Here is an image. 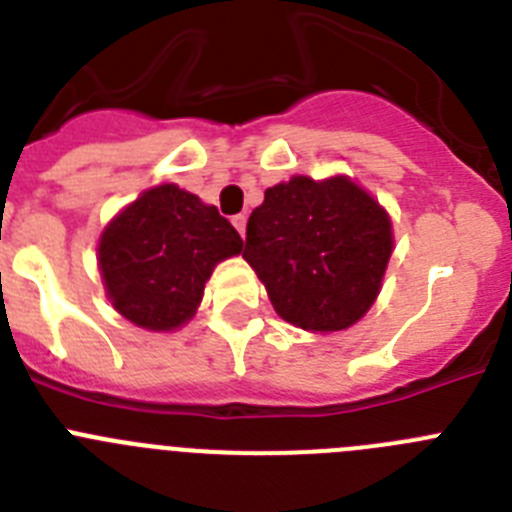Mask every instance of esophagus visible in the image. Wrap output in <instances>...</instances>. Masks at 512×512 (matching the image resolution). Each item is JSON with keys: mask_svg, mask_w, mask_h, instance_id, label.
Listing matches in <instances>:
<instances>
[{"mask_svg": "<svg viewBox=\"0 0 512 512\" xmlns=\"http://www.w3.org/2000/svg\"><path fill=\"white\" fill-rule=\"evenodd\" d=\"M233 225H235V230H238V233H241V238H243V235H246V215H235L233 217Z\"/></svg>", "mask_w": 512, "mask_h": 512, "instance_id": "34e87169", "label": "esophagus"}]
</instances>
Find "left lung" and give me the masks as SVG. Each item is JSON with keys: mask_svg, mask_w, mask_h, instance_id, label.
<instances>
[{"mask_svg": "<svg viewBox=\"0 0 512 512\" xmlns=\"http://www.w3.org/2000/svg\"><path fill=\"white\" fill-rule=\"evenodd\" d=\"M390 256V215L346 176H292L269 187L246 225L243 259L274 310L312 333L346 330L364 318Z\"/></svg>", "mask_w": 512, "mask_h": 512, "instance_id": "obj_1", "label": "left lung"}]
</instances>
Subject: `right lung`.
I'll return each instance as SVG.
<instances>
[{"mask_svg":"<svg viewBox=\"0 0 512 512\" xmlns=\"http://www.w3.org/2000/svg\"><path fill=\"white\" fill-rule=\"evenodd\" d=\"M243 241L217 207L158 184L104 228L97 259L112 307L138 328L174 330L200 307L215 264Z\"/></svg>","mask_w":512,"mask_h":512,"instance_id":"1","label":"right lung"}]
</instances>
